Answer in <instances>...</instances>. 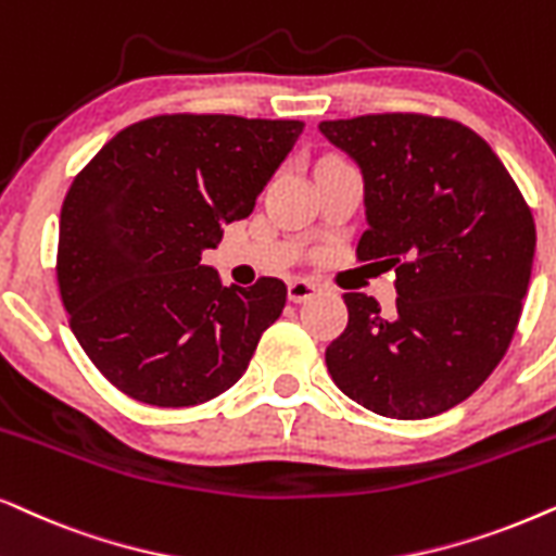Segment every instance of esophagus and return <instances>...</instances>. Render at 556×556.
Instances as JSON below:
<instances>
[{"mask_svg":"<svg viewBox=\"0 0 556 556\" xmlns=\"http://www.w3.org/2000/svg\"><path fill=\"white\" fill-rule=\"evenodd\" d=\"M319 293V286L312 283V280H304V278H293L291 283H288V299L293 301V304H301V301L312 299V295Z\"/></svg>","mask_w":556,"mask_h":556,"instance_id":"esophagus-1","label":"esophagus"}]
</instances>
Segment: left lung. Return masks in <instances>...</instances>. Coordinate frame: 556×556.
Returning a JSON list of instances; mask_svg holds the SVG:
<instances>
[{
	"instance_id": "left-lung-1",
	"label": "left lung",
	"mask_w": 556,
	"mask_h": 556,
	"mask_svg": "<svg viewBox=\"0 0 556 556\" xmlns=\"http://www.w3.org/2000/svg\"><path fill=\"white\" fill-rule=\"evenodd\" d=\"M363 173L359 261L395 268V312L344 293L331 380L388 419H429L478 391L506 355L531 280V208L493 148L427 114L319 122Z\"/></svg>"
}]
</instances>
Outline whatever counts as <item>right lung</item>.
<instances>
[{"label": "right lung", "mask_w": 556, "mask_h": 556, "mask_svg": "<svg viewBox=\"0 0 556 556\" xmlns=\"http://www.w3.org/2000/svg\"><path fill=\"white\" fill-rule=\"evenodd\" d=\"M304 122L163 114L93 155L61 208L58 286L78 344L129 399L212 401L248 370L286 306V283L222 286L201 252L255 199Z\"/></svg>", "instance_id": "obj_1"}]
</instances>
